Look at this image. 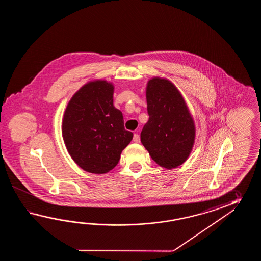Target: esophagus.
<instances>
[{
	"mask_svg": "<svg viewBox=\"0 0 261 261\" xmlns=\"http://www.w3.org/2000/svg\"><path fill=\"white\" fill-rule=\"evenodd\" d=\"M133 142L134 143H140V136H139L137 133H134V135H133Z\"/></svg>",
	"mask_w": 261,
	"mask_h": 261,
	"instance_id": "34e87169",
	"label": "esophagus"
}]
</instances>
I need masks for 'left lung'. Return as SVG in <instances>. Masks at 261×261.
Returning <instances> with one entry per match:
<instances>
[{"instance_id": "left-lung-1", "label": "left lung", "mask_w": 261, "mask_h": 261, "mask_svg": "<svg viewBox=\"0 0 261 261\" xmlns=\"http://www.w3.org/2000/svg\"><path fill=\"white\" fill-rule=\"evenodd\" d=\"M149 115L141 142L152 160L165 169H174L188 160L194 145L196 128L181 92L167 78L153 77L146 86Z\"/></svg>"}]
</instances>
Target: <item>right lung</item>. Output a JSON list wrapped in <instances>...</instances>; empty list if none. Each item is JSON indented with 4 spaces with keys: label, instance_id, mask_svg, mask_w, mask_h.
Listing matches in <instances>:
<instances>
[{
    "label": "right lung",
    "instance_id": "obj_1",
    "mask_svg": "<svg viewBox=\"0 0 261 261\" xmlns=\"http://www.w3.org/2000/svg\"><path fill=\"white\" fill-rule=\"evenodd\" d=\"M114 85L106 80L85 84L68 102L62 137L68 153L86 172L103 174L117 166L133 133L124 128L114 106Z\"/></svg>",
    "mask_w": 261,
    "mask_h": 261
}]
</instances>
